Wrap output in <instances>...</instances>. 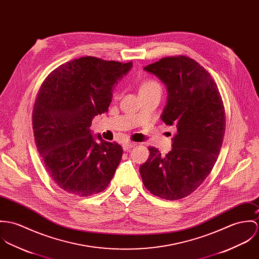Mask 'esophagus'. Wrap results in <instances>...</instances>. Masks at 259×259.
<instances>
[{
    "label": "esophagus",
    "instance_id": "esophagus-1",
    "mask_svg": "<svg viewBox=\"0 0 259 259\" xmlns=\"http://www.w3.org/2000/svg\"><path fill=\"white\" fill-rule=\"evenodd\" d=\"M135 146H136V143H134V142H125V143H123V145H122L124 151H128L129 149H131V148H133Z\"/></svg>",
    "mask_w": 259,
    "mask_h": 259
}]
</instances>
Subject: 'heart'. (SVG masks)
<instances>
[{
  "instance_id": "b5f03b06",
  "label": "heart",
  "mask_w": 259,
  "mask_h": 259,
  "mask_svg": "<svg viewBox=\"0 0 259 259\" xmlns=\"http://www.w3.org/2000/svg\"><path fill=\"white\" fill-rule=\"evenodd\" d=\"M152 88H161L160 84L154 80H149L144 82L143 85L140 90H146V89H152Z\"/></svg>"
}]
</instances>
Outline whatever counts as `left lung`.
I'll return each mask as SVG.
<instances>
[{"label": "left lung", "mask_w": 259, "mask_h": 259, "mask_svg": "<svg viewBox=\"0 0 259 259\" xmlns=\"http://www.w3.org/2000/svg\"><path fill=\"white\" fill-rule=\"evenodd\" d=\"M167 87L161 119L175 125L172 150L161 156L149 147L140 166L146 189L165 200H180L199 188L213 168L226 131V114L218 85L197 61L184 56L164 58L144 67Z\"/></svg>", "instance_id": "8db88e82"}]
</instances>
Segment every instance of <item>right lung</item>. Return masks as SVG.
I'll return each instance as SVG.
<instances>
[{
    "label": "right lung",
    "mask_w": 259,
    "mask_h": 259,
    "mask_svg": "<svg viewBox=\"0 0 259 259\" xmlns=\"http://www.w3.org/2000/svg\"><path fill=\"white\" fill-rule=\"evenodd\" d=\"M131 68L132 62L73 59L39 88L32 111L34 141L47 171L65 192L88 197L111 182L123 149L94 137L89 127L95 116L108 111L113 88Z\"/></svg>",
    "instance_id": "add662e5"
}]
</instances>
